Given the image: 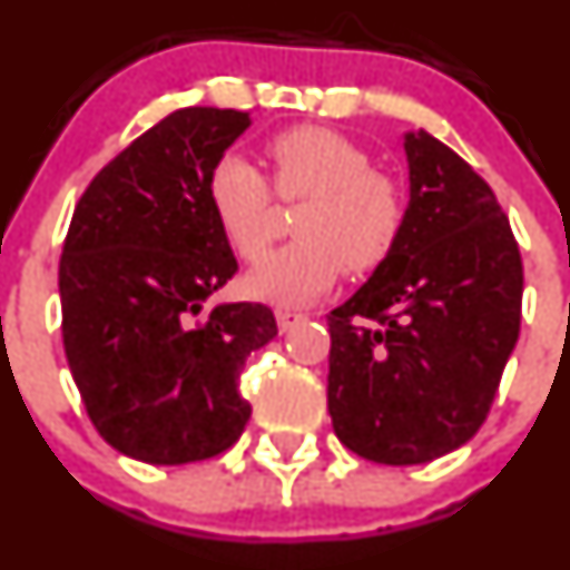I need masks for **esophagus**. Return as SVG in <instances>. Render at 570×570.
<instances>
[{"label": "esophagus", "instance_id": "1", "mask_svg": "<svg viewBox=\"0 0 570 570\" xmlns=\"http://www.w3.org/2000/svg\"><path fill=\"white\" fill-rule=\"evenodd\" d=\"M307 318L304 313H293V309H277V324H279V332H291L293 326L302 324V321Z\"/></svg>", "mask_w": 570, "mask_h": 570}]
</instances>
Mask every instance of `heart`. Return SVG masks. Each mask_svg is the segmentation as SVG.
<instances>
[{"label":"heart","instance_id":"obj_1","mask_svg":"<svg viewBox=\"0 0 570 570\" xmlns=\"http://www.w3.org/2000/svg\"><path fill=\"white\" fill-rule=\"evenodd\" d=\"M274 188L307 199L293 222L298 240L268 252L244 274L246 296L298 307L335 285L337 274H365L393 252L402 229V190L371 157L330 127L285 129L268 140ZM207 202L233 249L252 261L272 238V190L255 163L224 155L207 177Z\"/></svg>","mask_w":570,"mask_h":570}]
</instances>
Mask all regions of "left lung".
<instances>
[{"label":"left lung","instance_id":"8db88e82","mask_svg":"<svg viewBox=\"0 0 570 570\" xmlns=\"http://www.w3.org/2000/svg\"><path fill=\"white\" fill-rule=\"evenodd\" d=\"M404 155L396 246L326 315L332 430L385 465L469 443L521 330V255L493 190L426 129L404 132Z\"/></svg>","mask_w":570,"mask_h":570}]
</instances>
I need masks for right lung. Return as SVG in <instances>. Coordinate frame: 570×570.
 Masks as SVG:
<instances>
[{"mask_svg": "<svg viewBox=\"0 0 570 570\" xmlns=\"http://www.w3.org/2000/svg\"><path fill=\"white\" fill-rule=\"evenodd\" d=\"M249 112L183 107L107 163L60 257L63 346L96 432L116 452L183 465L227 452L252 407L246 357L277 335L266 304L205 302L238 272L207 177Z\"/></svg>", "mask_w": 570, "mask_h": 570, "instance_id": "obj_1", "label": "right lung"}]
</instances>
